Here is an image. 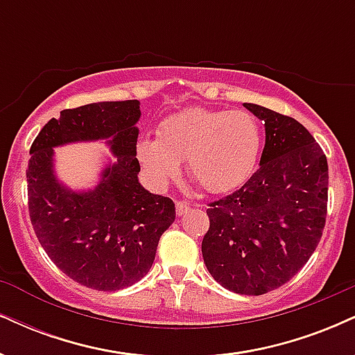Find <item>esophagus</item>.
Listing matches in <instances>:
<instances>
[{
  "label": "esophagus",
  "instance_id": "34e87169",
  "mask_svg": "<svg viewBox=\"0 0 355 355\" xmlns=\"http://www.w3.org/2000/svg\"><path fill=\"white\" fill-rule=\"evenodd\" d=\"M175 209H177V215H178V217H180V215L187 214V211L190 210V203L178 200L177 203H175Z\"/></svg>",
  "mask_w": 355,
  "mask_h": 355
}]
</instances>
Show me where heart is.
Returning <instances> with one entry per match:
<instances>
[{
	"label": "heart",
	"mask_w": 355,
	"mask_h": 355,
	"mask_svg": "<svg viewBox=\"0 0 355 355\" xmlns=\"http://www.w3.org/2000/svg\"><path fill=\"white\" fill-rule=\"evenodd\" d=\"M262 128L245 110L190 108L165 118L157 140L141 138L137 157L157 185L185 170L209 193H225L243 185L259 165Z\"/></svg>",
	"instance_id": "b5f03b06"
}]
</instances>
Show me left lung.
Instances as JSON below:
<instances>
[{
	"label": "left lung",
	"instance_id": "8db88e82",
	"mask_svg": "<svg viewBox=\"0 0 355 355\" xmlns=\"http://www.w3.org/2000/svg\"><path fill=\"white\" fill-rule=\"evenodd\" d=\"M266 126L259 170L210 203L203 262L222 287L262 295L294 277L315 250L327 215V158L291 116L243 103Z\"/></svg>",
	"mask_w": 355,
	"mask_h": 355
}]
</instances>
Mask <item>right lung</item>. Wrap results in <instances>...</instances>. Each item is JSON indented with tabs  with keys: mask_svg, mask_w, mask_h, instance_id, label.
Segmentation results:
<instances>
[{
	"mask_svg": "<svg viewBox=\"0 0 355 355\" xmlns=\"http://www.w3.org/2000/svg\"><path fill=\"white\" fill-rule=\"evenodd\" d=\"M140 101H98L63 110L35 138L28 162V209L40 243L63 274L85 287L115 292L148 274L175 203L138 182ZM105 139V162L92 189L73 191L55 175L56 146Z\"/></svg>",
	"mask_w": 355,
	"mask_h": 355,
	"instance_id": "right-lung-1",
	"label": "right lung"
}]
</instances>
